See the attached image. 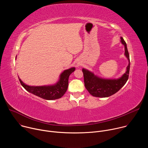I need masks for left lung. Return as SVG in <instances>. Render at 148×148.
Segmentation results:
<instances>
[{
	"label": "left lung",
	"instance_id": "obj_1",
	"mask_svg": "<svg viewBox=\"0 0 148 148\" xmlns=\"http://www.w3.org/2000/svg\"><path fill=\"white\" fill-rule=\"evenodd\" d=\"M121 43L125 46V54L129 60L126 71L121 78L116 79H102L97 77L88 70L82 69L84 85L89 93L94 97H108L117 92L128 79L130 69V54L126 42L122 37H121Z\"/></svg>",
	"mask_w": 148,
	"mask_h": 148
}]
</instances>
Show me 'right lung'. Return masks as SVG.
<instances>
[{
	"instance_id": "add662e5",
	"label": "right lung",
	"mask_w": 148,
	"mask_h": 148,
	"mask_svg": "<svg viewBox=\"0 0 148 148\" xmlns=\"http://www.w3.org/2000/svg\"><path fill=\"white\" fill-rule=\"evenodd\" d=\"M75 68L66 70L60 75L58 82L54 86L31 87L25 84L18 78L20 82L25 90L41 98L47 100H53L60 98L66 92L69 86V78L74 72Z\"/></svg>"
}]
</instances>
